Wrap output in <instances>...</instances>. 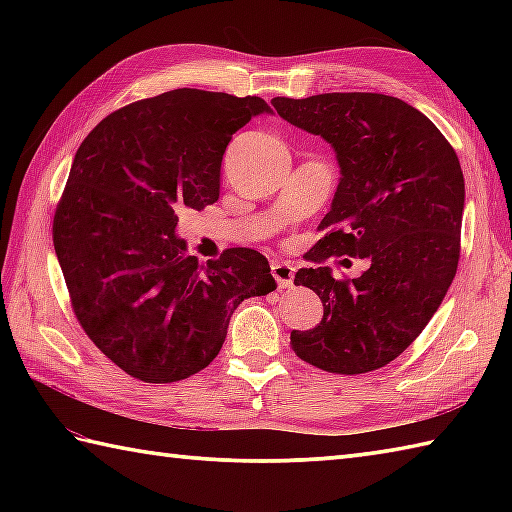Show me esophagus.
Instances as JSON below:
<instances>
[{"label": "esophagus", "mask_w": 512, "mask_h": 512, "mask_svg": "<svg viewBox=\"0 0 512 512\" xmlns=\"http://www.w3.org/2000/svg\"><path fill=\"white\" fill-rule=\"evenodd\" d=\"M270 270H273V277L277 281L279 288H290L295 284V268L288 262H273L270 264Z\"/></svg>", "instance_id": "esophagus-1"}]
</instances>
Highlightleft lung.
Returning a JSON list of instances; mask_svg holds the SVG:
<instances>
[{"label": "left lung", "mask_w": 512, "mask_h": 512, "mask_svg": "<svg viewBox=\"0 0 512 512\" xmlns=\"http://www.w3.org/2000/svg\"><path fill=\"white\" fill-rule=\"evenodd\" d=\"M273 105L284 121L330 143L341 169L310 259L369 262L352 281L334 279L330 266L299 270L295 284L317 292L323 319L312 330H292V350L332 374L385 367L416 341L458 270L460 160L427 116L394 96H277Z\"/></svg>", "instance_id": "8db88e82"}]
</instances>
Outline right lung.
I'll list each match as a JSON object with an SVG mask.
<instances>
[{"label": "right lung", "instance_id": "right-lung-1", "mask_svg": "<svg viewBox=\"0 0 512 512\" xmlns=\"http://www.w3.org/2000/svg\"><path fill=\"white\" fill-rule=\"evenodd\" d=\"M259 96L180 88L96 125L72 160L52 239L81 328L145 383H176L220 354L231 314L277 288L268 259L228 248L198 264L178 213L220 198L226 145Z\"/></svg>", "mask_w": 512, "mask_h": 512}]
</instances>
